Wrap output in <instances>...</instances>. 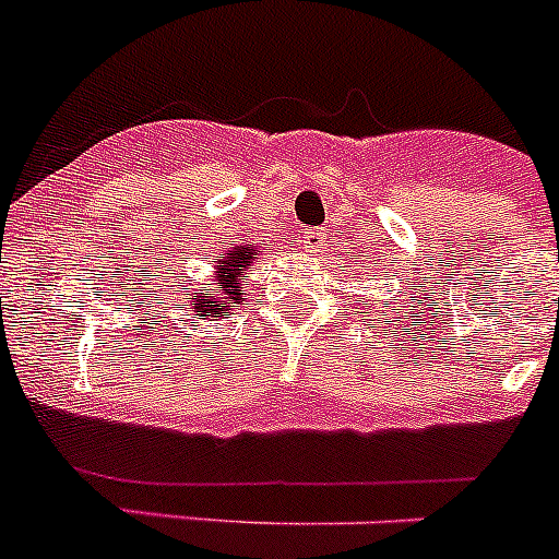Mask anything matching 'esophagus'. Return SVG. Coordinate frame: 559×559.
Instances as JSON below:
<instances>
[{
  "label": "esophagus",
  "instance_id": "1",
  "mask_svg": "<svg viewBox=\"0 0 559 559\" xmlns=\"http://www.w3.org/2000/svg\"><path fill=\"white\" fill-rule=\"evenodd\" d=\"M305 252L307 254H319L324 252V246H326V233L324 229H310V233H305Z\"/></svg>",
  "mask_w": 559,
  "mask_h": 559
}]
</instances>
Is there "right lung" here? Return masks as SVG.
<instances>
[{
    "label": "right lung",
    "instance_id": "1",
    "mask_svg": "<svg viewBox=\"0 0 559 559\" xmlns=\"http://www.w3.org/2000/svg\"><path fill=\"white\" fill-rule=\"evenodd\" d=\"M254 260H258V246L249 243V240L233 243L207 263V288H197L199 283L182 285V296H186V305L191 310V319L222 321L235 316V310L243 305V276Z\"/></svg>",
    "mask_w": 559,
    "mask_h": 559
}]
</instances>
